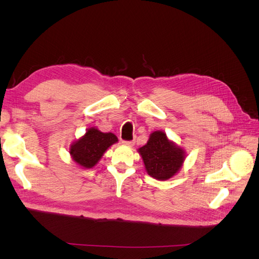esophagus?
<instances>
[{
    "label": "esophagus",
    "mask_w": 259,
    "mask_h": 259,
    "mask_svg": "<svg viewBox=\"0 0 259 259\" xmlns=\"http://www.w3.org/2000/svg\"><path fill=\"white\" fill-rule=\"evenodd\" d=\"M122 144L125 145V146H133L135 144V142H134V140H123Z\"/></svg>",
    "instance_id": "1"
}]
</instances>
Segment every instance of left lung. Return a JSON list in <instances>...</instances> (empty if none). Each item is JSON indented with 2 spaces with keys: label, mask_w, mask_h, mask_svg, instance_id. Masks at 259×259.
<instances>
[{
  "label": "left lung",
  "mask_w": 259,
  "mask_h": 259,
  "mask_svg": "<svg viewBox=\"0 0 259 259\" xmlns=\"http://www.w3.org/2000/svg\"><path fill=\"white\" fill-rule=\"evenodd\" d=\"M139 153L148 174L159 180L174 176L185 160L184 150L170 143L163 132H153Z\"/></svg>",
  "instance_id": "8db88e82"
}]
</instances>
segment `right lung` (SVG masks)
Masks as SVG:
<instances>
[{"mask_svg":"<svg viewBox=\"0 0 259 259\" xmlns=\"http://www.w3.org/2000/svg\"><path fill=\"white\" fill-rule=\"evenodd\" d=\"M117 142L112 133H101L97 128H89L86 134L70 149L73 160L81 166L91 168L99 161L107 149Z\"/></svg>","mask_w":259,"mask_h":259,"instance_id":"1","label":"right lung"}]
</instances>
